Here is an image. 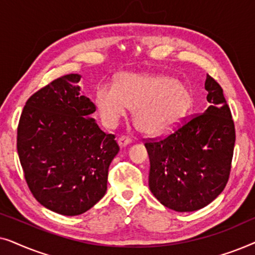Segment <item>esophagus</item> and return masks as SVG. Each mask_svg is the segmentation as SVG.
<instances>
[{
  "instance_id": "obj_1",
  "label": "esophagus",
  "mask_w": 255,
  "mask_h": 255,
  "mask_svg": "<svg viewBox=\"0 0 255 255\" xmlns=\"http://www.w3.org/2000/svg\"><path fill=\"white\" fill-rule=\"evenodd\" d=\"M131 142H132L131 138L127 137V135H122V137L118 138V145H120L121 147H125V146L131 144Z\"/></svg>"
}]
</instances>
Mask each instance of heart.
<instances>
[{"instance_id":"heart-1","label":"heart","mask_w":255,"mask_h":255,"mask_svg":"<svg viewBox=\"0 0 255 255\" xmlns=\"http://www.w3.org/2000/svg\"><path fill=\"white\" fill-rule=\"evenodd\" d=\"M100 116L113 128L135 108L134 121L142 132L162 134L177 125L191 107L189 89L168 76L121 74L116 87L102 85L96 90Z\"/></svg>"}]
</instances>
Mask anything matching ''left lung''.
I'll list each match as a JSON object with an SVG mask.
<instances>
[{
  "label": "left lung",
  "mask_w": 255,
  "mask_h": 255,
  "mask_svg": "<svg viewBox=\"0 0 255 255\" xmlns=\"http://www.w3.org/2000/svg\"><path fill=\"white\" fill-rule=\"evenodd\" d=\"M210 103L165 138L145 142L148 186L160 203L189 212L204 208L224 190L231 172L236 130L222 87L207 75Z\"/></svg>",
  "instance_id": "left-lung-1"
}]
</instances>
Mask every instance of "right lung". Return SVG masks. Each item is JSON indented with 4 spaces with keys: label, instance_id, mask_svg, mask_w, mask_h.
I'll return each mask as SVG.
<instances>
[{
    "label": "right lung",
    "instance_id": "obj_1",
    "mask_svg": "<svg viewBox=\"0 0 255 255\" xmlns=\"http://www.w3.org/2000/svg\"><path fill=\"white\" fill-rule=\"evenodd\" d=\"M79 74L58 78L26 101L17 128V152L27 187L48 210L81 215L107 191L108 169L120 151L115 134L90 115Z\"/></svg>",
    "mask_w": 255,
    "mask_h": 255
}]
</instances>
